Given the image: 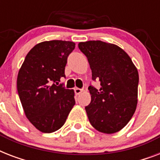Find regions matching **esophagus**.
I'll list each match as a JSON object with an SVG mask.
<instances>
[{
	"mask_svg": "<svg viewBox=\"0 0 160 160\" xmlns=\"http://www.w3.org/2000/svg\"><path fill=\"white\" fill-rule=\"evenodd\" d=\"M83 90H81V89H80V88H75V95H80L81 93H82Z\"/></svg>",
	"mask_w": 160,
	"mask_h": 160,
	"instance_id": "esophagus-1",
	"label": "esophagus"
}]
</instances>
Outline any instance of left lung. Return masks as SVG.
Returning a JSON list of instances; mask_svg holds the SVG:
<instances>
[{
    "instance_id": "obj_1",
    "label": "left lung",
    "mask_w": 160,
    "mask_h": 160,
    "mask_svg": "<svg viewBox=\"0 0 160 160\" xmlns=\"http://www.w3.org/2000/svg\"><path fill=\"white\" fill-rule=\"evenodd\" d=\"M86 55L92 80L100 90L89 86L91 101L85 107L90 124L98 131L114 134L131 119L138 103L139 73L125 51L116 45L101 41L80 42Z\"/></svg>"
}]
</instances>
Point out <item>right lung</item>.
<instances>
[{"label":"right lung","instance_id":"1","mask_svg":"<svg viewBox=\"0 0 160 160\" xmlns=\"http://www.w3.org/2000/svg\"><path fill=\"white\" fill-rule=\"evenodd\" d=\"M72 41L37 44L26 55L17 75V91L26 116L36 129L52 133L64 125L75 105V92L57 85L65 77Z\"/></svg>","mask_w":160,"mask_h":160}]
</instances>
